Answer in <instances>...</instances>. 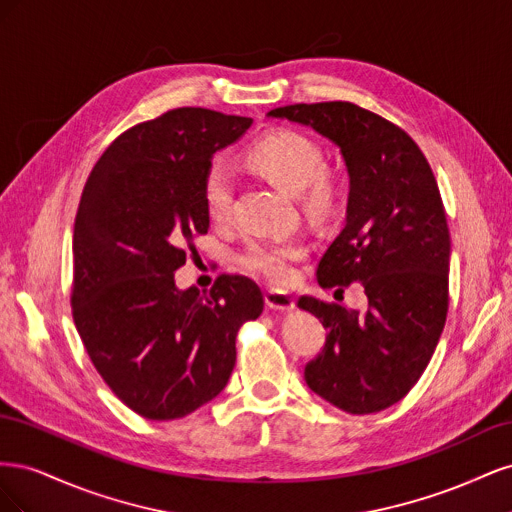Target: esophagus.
<instances>
[{"instance_id":"1","label":"esophagus","mask_w":512,"mask_h":512,"mask_svg":"<svg viewBox=\"0 0 512 512\" xmlns=\"http://www.w3.org/2000/svg\"><path fill=\"white\" fill-rule=\"evenodd\" d=\"M265 303L273 312H290V309H294V297H290L286 292H265Z\"/></svg>"}]
</instances>
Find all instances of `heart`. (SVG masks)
<instances>
[{
	"label": "heart",
	"instance_id": "heart-1",
	"mask_svg": "<svg viewBox=\"0 0 512 512\" xmlns=\"http://www.w3.org/2000/svg\"><path fill=\"white\" fill-rule=\"evenodd\" d=\"M245 162L258 175L269 179L288 194H301L307 209L329 211L337 198V179L320 166L322 156L314 141L292 130H273L260 136L245 151ZM200 196L213 222H226L232 205L230 170L215 162L207 168L200 185ZM307 247L299 239L252 241L239 254V267L271 286H286L294 265L303 260Z\"/></svg>",
	"mask_w": 512,
	"mask_h": 512
}]
</instances>
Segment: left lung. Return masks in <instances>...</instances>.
Segmentation results:
<instances>
[{
  "label": "left lung",
  "instance_id": "8db88e82",
  "mask_svg": "<svg viewBox=\"0 0 512 512\" xmlns=\"http://www.w3.org/2000/svg\"><path fill=\"white\" fill-rule=\"evenodd\" d=\"M269 115L314 128L342 151L346 226L316 277L335 292L359 282L369 303L356 312L299 299L329 329L305 382L339 410L380 412L423 376L446 322L451 235L436 177L404 130L352 102L290 104Z\"/></svg>",
  "mask_w": 512,
  "mask_h": 512
}]
</instances>
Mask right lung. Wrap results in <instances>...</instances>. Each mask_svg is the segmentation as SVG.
I'll use <instances>...</instances> for the list:
<instances>
[{"mask_svg":"<svg viewBox=\"0 0 512 512\" xmlns=\"http://www.w3.org/2000/svg\"><path fill=\"white\" fill-rule=\"evenodd\" d=\"M250 126V117L173 108L117 136L85 183L72 239L74 324L108 389L149 421L188 416L220 395L239 329L265 307L243 275L224 273L209 292L175 286L209 228L200 185L213 153Z\"/></svg>","mask_w":512,"mask_h":512,"instance_id":"add662e5","label":"right lung"}]
</instances>
